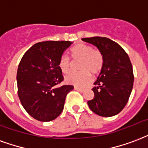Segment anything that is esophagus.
<instances>
[{"label": "esophagus", "instance_id": "34e87169", "mask_svg": "<svg viewBox=\"0 0 148 148\" xmlns=\"http://www.w3.org/2000/svg\"><path fill=\"white\" fill-rule=\"evenodd\" d=\"M74 90H77V91H79V92H82L83 91H84V90H83V89H81V88H79V87H76V86L74 87Z\"/></svg>", "mask_w": 148, "mask_h": 148}]
</instances>
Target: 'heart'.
Returning a JSON list of instances; mask_svg holds the SVG:
<instances>
[{"mask_svg": "<svg viewBox=\"0 0 148 148\" xmlns=\"http://www.w3.org/2000/svg\"><path fill=\"white\" fill-rule=\"evenodd\" d=\"M73 60H80L79 69L80 72L72 73L66 76V82L75 86H84L90 80V75H98L103 66V56L99 50L92 49L90 45L79 43L70 49ZM58 67L63 73H69L72 62L68 56H62L59 59Z\"/></svg>", "mask_w": 148, "mask_h": 148, "instance_id": "b5f03b06", "label": "heart"}]
</instances>
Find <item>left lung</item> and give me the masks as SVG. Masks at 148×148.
Returning <instances> with one entry per match:
<instances>
[{"mask_svg": "<svg viewBox=\"0 0 148 148\" xmlns=\"http://www.w3.org/2000/svg\"><path fill=\"white\" fill-rule=\"evenodd\" d=\"M103 56V66L92 88L94 98L87 103L101 116H113L127 103L134 85V73L130 58L116 42L105 37L84 38Z\"/></svg>", "mask_w": 148, "mask_h": 148, "instance_id": "1", "label": "left lung"}]
</instances>
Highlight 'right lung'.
I'll return each instance as SVG.
<instances>
[{
	"instance_id": "right-lung-1",
	"label": "right lung",
	"mask_w": 148,
	"mask_h": 148,
	"mask_svg": "<svg viewBox=\"0 0 148 148\" xmlns=\"http://www.w3.org/2000/svg\"><path fill=\"white\" fill-rule=\"evenodd\" d=\"M73 42L36 43L23 56L17 73L18 94L23 107L35 120L53 121L63 110L66 95L73 86H56L63 81L59 59Z\"/></svg>"
}]
</instances>
